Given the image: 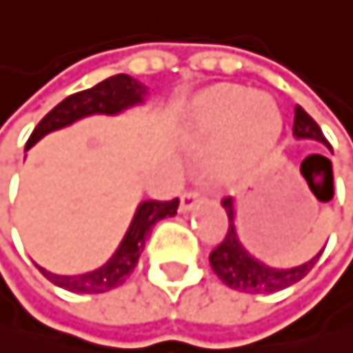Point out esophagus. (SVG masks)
Here are the masks:
<instances>
[{
  "label": "esophagus",
  "mask_w": 353,
  "mask_h": 353,
  "mask_svg": "<svg viewBox=\"0 0 353 353\" xmlns=\"http://www.w3.org/2000/svg\"><path fill=\"white\" fill-rule=\"evenodd\" d=\"M200 200H202V191L200 189H195V187L187 189V191L182 193V198H180V209L182 211H191Z\"/></svg>",
  "instance_id": "1"
}]
</instances>
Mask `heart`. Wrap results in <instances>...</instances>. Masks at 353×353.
I'll return each mask as SVG.
<instances>
[{"mask_svg": "<svg viewBox=\"0 0 353 353\" xmlns=\"http://www.w3.org/2000/svg\"><path fill=\"white\" fill-rule=\"evenodd\" d=\"M195 128L202 137L222 131L216 169L233 173L263 155L280 133V115L267 95L238 86H216L195 104Z\"/></svg>", "mask_w": 353, "mask_h": 353, "instance_id": "1", "label": "heart"}]
</instances>
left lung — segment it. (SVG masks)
<instances>
[{
  "label": "left lung",
  "mask_w": 353,
  "mask_h": 353,
  "mask_svg": "<svg viewBox=\"0 0 353 353\" xmlns=\"http://www.w3.org/2000/svg\"><path fill=\"white\" fill-rule=\"evenodd\" d=\"M294 135L296 137H312V140L327 144L321 126H318L314 122V117L300 106H296V115H294ZM222 207H225L227 216H229V227H227V233H225V238H222V242L213 247V251L209 254V263L222 283L231 289H236V292L274 294L285 287H292L294 283L303 280L309 271L314 269V265L318 263V258L323 254L321 251V254L309 260V263L294 267V269H271L263 263H258L256 258H251L247 251L242 249L236 227H233V200L222 198Z\"/></svg>",
  "instance_id": "8db88e82"
}]
</instances>
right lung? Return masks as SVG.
Instances as JSON below:
<instances>
[{"label":"right lung","mask_w":353,"mask_h":353,"mask_svg":"<svg viewBox=\"0 0 353 353\" xmlns=\"http://www.w3.org/2000/svg\"><path fill=\"white\" fill-rule=\"evenodd\" d=\"M146 93V88L137 82V79L128 77V75H113L104 79V82L95 84L93 88L79 90V93L68 95L64 102H59L53 111L48 115H44L35 131L30 133L26 149H30L39 137H44L46 133L55 131V128H61L70 122L79 120V117L90 115V113H117L122 108L142 102V97ZM180 200H149L142 202L135 211V218L128 227L126 236L122 240L120 249L115 251L113 258L108 260L104 267H99L95 271L84 276H55L50 271L41 269L50 283L68 289V292L75 294H104L111 292V289L120 287L124 280L131 276V271L137 267V258H140L144 242L149 238V233L153 229V225L158 220L166 218V216H175L178 211Z\"/></svg>","instance_id":"right-lung-1"}]
</instances>
